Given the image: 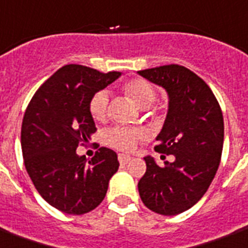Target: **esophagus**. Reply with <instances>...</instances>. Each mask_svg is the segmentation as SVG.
<instances>
[{"label": "esophagus", "instance_id": "1", "mask_svg": "<svg viewBox=\"0 0 248 248\" xmlns=\"http://www.w3.org/2000/svg\"><path fill=\"white\" fill-rule=\"evenodd\" d=\"M118 160H120L121 164H127L130 160H131V156H128V155H124V154H121L118 155Z\"/></svg>", "mask_w": 248, "mask_h": 248}]
</instances>
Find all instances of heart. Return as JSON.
<instances>
[{"mask_svg": "<svg viewBox=\"0 0 248 248\" xmlns=\"http://www.w3.org/2000/svg\"><path fill=\"white\" fill-rule=\"evenodd\" d=\"M124 92L128 94L140 108H148L155 100V88L144 79H131L124 84ZM109 96L105 91H100L92 96L90 103V111L97 122H103L108 114ZM143 132L132 128L117 127L108 132V143L113 148L120 151H132L138 141L143 139Z\"/></svg>", "mask_w": 248, "mask_h": 248, "instance_id": "heart-1", "label": "heart"}]
</instances>
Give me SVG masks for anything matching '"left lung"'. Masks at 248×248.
<instances>
[{
	"instance_id": "8db88e82",
	"label": "left lung",
	"mask_w": 248,
	"mask_h": 248,
	"mask_svg": "<svg viewBox=\"0 0 248 248\" xmlns=\"http://www.w3.org/2000/svg\"><path fill=\"white\" fill-rule=\"evenodd\" d=\"M138 74L168 93V113L156 149L174 156L162 166L145 156L139 195L151 211L174 216L195 205L216 175L224 144L222 111L207 83L183 66H160Z\"/></svg>"
}]
</instances>
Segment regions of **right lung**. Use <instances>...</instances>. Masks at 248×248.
<instances>
[{
	"instance_id": "add662e5",
	"label": "right lung",
	"mask_w": 248,
	"mask_h": 248,
	"mask_svg": "<svg viewBox=\"0 0 248 248\" xmlns=\"http://www.w3.org/2000/svg\"><path fill=\"white\" fill-rule=\"evenodd\" d=\"M82 65H66L36 91L22 124V152L30 178L45 202L67 215L94 209L107 195L120 162L114 151L99 149L87 160L77 148L96 131L92 96L117 80Z\"/></svg>"
}]
</instances>
